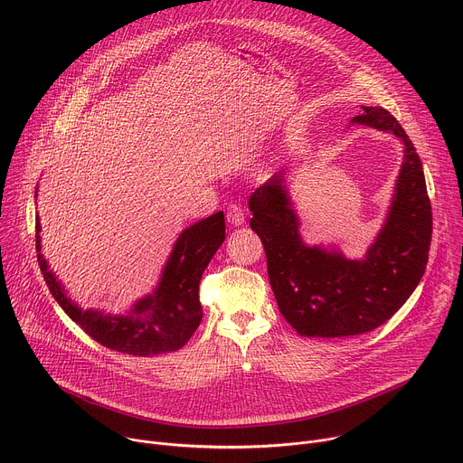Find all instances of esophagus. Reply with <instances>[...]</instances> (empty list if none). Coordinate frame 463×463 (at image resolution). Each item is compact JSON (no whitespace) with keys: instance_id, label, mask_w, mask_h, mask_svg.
I'll return each mask as SVG.
<instances>
[{"instance_id":"1","label":"esophagus","mask_w":463,"mask_h":463,"mask_svg":"<svg viewBox=\"0 0 463 463\" xmlns=\"http://www.w3.org/2000/svg\"><path fill=\"white\" fill-rule=\"evenodd\" d=\"M227 222L231 225H234V227H240V225L245 223V214H243L241 205H236V203L229 205V209H227Z\"/></svg>"}]
</instances>
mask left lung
Wrapping results in <instances>:
<instances>
[{
    "mask_svg": "<svg viewBox=\"0 0 463 463\" xmlns=\"http://www.w3.org/2000/svg\"><path fill=\"white\" fill-rule=\"evenodd\" d=\"M352 122L388 131L405 146L388 218L363 260L302 241L284 170L249 197L250 229L266 249L279 309L302 337L372 332L407 302L427 268L432 209L412 141L395 117L379 106H363Z\"/></svg>",
    "mask_w": 463,
    "mask_h": 463,
    "instance_id": "left-lung-1",
    "label": "left lung"
}]
</instances>
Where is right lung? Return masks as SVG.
I'll use <instances>...</instances> for the list:
<instances>
[{"label":"right lung","instance_id":"1","mask_svg":"<svg viewBox=\"0 0 463 463\" xmlns=\"http://www.w3.org/2000/svg\"><path fill=\"white\" fill-rule=\"evenodd\" d=\"M40 231L36 216V254L51 295L70 318L102 346L139 357L175 352L200 326L203 317L200 280L225 240L223 213L197 222L179 234L159 286L152 295L139 298L126 315H106L100 309L84 311L65 295L42 254Z\"/></svg>","mask_w":463,"mask_h":463}]
</instances>
